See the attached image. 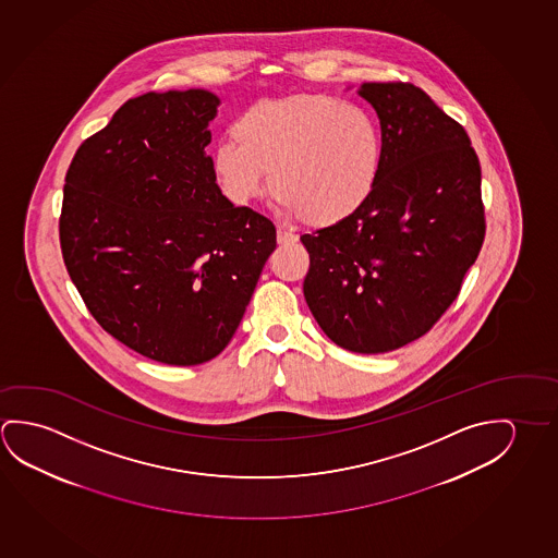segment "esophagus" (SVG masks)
Listing matches in <instances>:
<instances>
[{"mask_svg": "<svg viewBox=\"0 0 558 558\" xmlns=\"http://www.w3.org/2000/svg\"><path fill=\"white\" fill-rule=\"evenodd\" d=\"M299 240V236L292 232V230L289 229H277V242L281 244V246H284V244H294Z\"/></svg>", "mask_w": 558, "mask_h": 558, "instance_id": "34e87169", "label": "esophagus"}]
</instances>
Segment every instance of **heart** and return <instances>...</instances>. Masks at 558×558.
I'll use <instances>...</instances> for the list:
<instances>
[{
  "label": "heart",
  "mask_w": 558,
  "mask_h": 558,
  "mask_svg": "<svg viewBox=\"0 0 558 558\" xmlns=\"http://www.w3.org/2000/svg\"><path fill=\"white\" fill-rule=\"evenodd\" d=\"M213 155L222 192L244 205L267 190L279 211L312 227L353 217L380 180V125L363 108L328 95L259 100L230 125Z\"/></svg>",
  "instance_id": "heart-1"
}]
</instances>
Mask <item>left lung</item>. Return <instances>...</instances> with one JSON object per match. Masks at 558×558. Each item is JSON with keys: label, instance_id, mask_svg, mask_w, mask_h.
I'll list each match as a JSON object with an SVG mask.
<instances>
[{"label": "left lung", "instance_id": "1", "mask_svg": "<svg viewBox=\"0 0 558 558\" xmlns=\"http://www.w3.org/2000/svg\"><path fill=\"white\" fill-rule=\"evenodd\" d=\"M384 162L368 202L302 234L304 299L347 351L388 353L433 329L458 299L485 240L481 165L460 122L413 83H364Z\"/></svg>", "mask_w": 558, "mask_h": 558}]
</instances>
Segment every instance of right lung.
I'll list each match as a JSON object with an SVG mask.
<instances>
[{
    "mask_svg": "<svg viewBox=\"0 0 558 558\" xmlns=\"http://www.w3.org/2000/svg\"><path fill=\"white\" fill-rule=\"evenodd\" d=\"M204 89L145 93L87 137L63 186V264L98 326L157 363L229 345L277 239L217 186Z\"/></svg>",
    "mask_w": 558,
    "mask_h": 558,
    "instance_id": "1",
    "label": "right lung"
}]
</instances>
